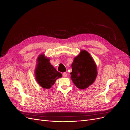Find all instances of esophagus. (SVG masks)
Returning a JSON list of instances; mask_svg holds the SVG:
<instances>
[{
    "label": "esophagus",
    "mask_w": 130,
    "mask_h": 130,
    "mask_svg": "<svg viewBox=\"0 0 130 130\" xmlns=\"http://www.w3.org/2000/svg\"><path fill=\"white\" fill-rule=\"evenodd\" d=\"M62 75H63V77H66L67 76V74L66 73H62Z\"/></svg>",
    "instance_id": "esophagus-1"
}]
</instances>
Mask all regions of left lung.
Returning <instances> with one entry per match:
<instances>
[{
  "label": "left lung",
  "instance_id": "left-lung-1",
  "mask_svg": "<svg viewBox=\"0 0 130 130\" xmlns=\"http://www.w3.org/2000/svg\"><path fill=\"white\" fill-rule=\"evenodd\" d=\"M70 78L78 88H88L96 79V65L87 51L82 50L78 55L74 58Z\"/></svg>",
  "mask_w": 130,
  "mask_h": 130
}]
</instances>
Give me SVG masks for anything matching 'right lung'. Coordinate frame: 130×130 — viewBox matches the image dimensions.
Instances as JSON below:
<instances>
[{
  "label": "right lung",
  "mask_w": 130,
  "mask_h": 130,
  "mask_svg": "<svg viewBox=\"0 0 130 130\" xmlns=\"http://www.w3.org/2000/svg\"><path fill=\"white\" fill-rule=\"evenodd\" d=\"M49 58L40 55L37 58V64L35 69V78L38 84L45 89H49L55 83L57 78L62 77L61 73L57 72L51 64Z\"/></svg>",
  "instance_id": "obj_1"
}]
</instances>
